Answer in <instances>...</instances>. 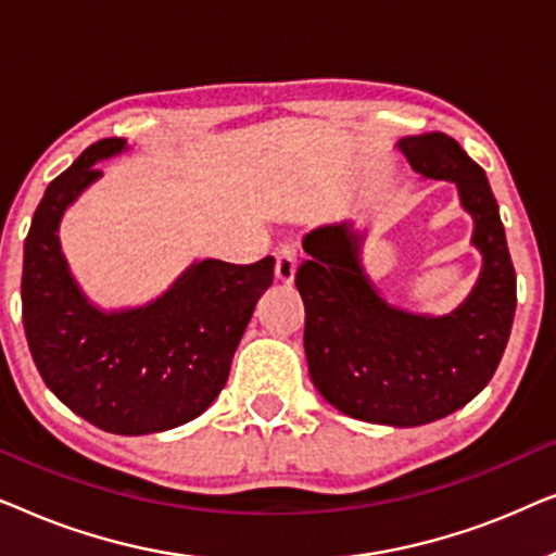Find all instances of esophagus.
<instances>
[{"label":"esophagus","instance_id":"34e87169","mask_svg":"<svg viewBox=\"0 0 556 556\" xmlns=\"http://www.w3.org/2000/svg\"><path fill=\"white\" fill-rule=\"evenodd\" d=\"M295 278V250L283 245L276 253V280L280 286H291Z\"/></svg>","mask_w":556,"mask_h":556}]
</instances>
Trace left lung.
<instances>
[{
	"instance_id": "8db88e82",
	"label": "left lung",
	"mask_w": 556,
	"mask_h": 556,
	"mask_svg": "<svg viewBox=\"0 0 556 556\" xmlns=\"http://www.w3.org/2000/svg\"><path fill=\"white\" fill-rule=\"evenodd\" d=\"M425 179L458 187L473 217L470 245L481 273L451 314L432 316L394 306L362 265L367 227L352 219L303 235L308 261L295 273L306 306L308 375L316 390L349 417L417 428L468 405L491 382L516 311V273L496 197L485 172L451 136L432 131L397 141Z\"/></svg>"
}]
</instances>
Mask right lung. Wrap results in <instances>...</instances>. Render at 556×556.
Here are the masks:
<instances>
[{
	"instance_id": "right-lung-1",
	"label": "right lung",
	"mask_w": 556,
	"mask_h": 556,
	"mask_svg": "<svg viewBox=\"0 0 556 556\" xmlns=\"http://www.w3.org/2000/svg\"><path fill=\"white\" fill-rule=\"evenodd\" d=\"M124 151L126 139L96 141L45 189L25 240L22 324L42 382L63 405L105 432L149 435L194 420L223 392L276 261H194L143 306H96L65 261L60 223L103 177L96 164Z\"/></svg>"
}]
</instances>
